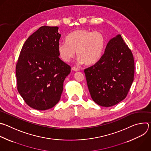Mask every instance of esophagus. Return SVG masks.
Wrapping results in <instances>:
<instances>
[{
  "mask_svg": "<svg viewBox=\"0 0 151 151\" xmlns=\"http://www.w3.org/2000/svg\"><path fill=\"white\" fill-rule=\"evenodd\" d=\"M72 70L75 71V72H77V71L79 70V69H78V68H76V67H75V66L72 67Z\"/></svg>",
  "mask_w": 151,
  "mask_h": 151,
  "instance_id": "obj_1",
  "label": "esophagus"
}]
</instances>
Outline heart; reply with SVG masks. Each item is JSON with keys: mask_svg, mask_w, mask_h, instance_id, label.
Returning <instances> with one entry per match:
<instances>
[{"mask_svg": "<svg viewBox=\"0 0 151 151\" xmlns=\"http://www.w3.org/2000/svg\"><path fill=\"white\" fill-rule=\"evenodd\" d=\"M105 45L106 38L102 32L79 29L69 34L66 41L59 42L58 51L65 62L73 58L76 51L79 63L91 65L101 58Z\"/></svg>", "mask_w": 151, "mask_h": 151, "instance_id": "1", "label": "heart"}]
</instances>
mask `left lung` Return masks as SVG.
Returning a JSON list of instances; mask_svg holds the SVG:
<instances>
[{"label": "left lung", "instance_id": "left-lung-1", "mask_svg": "<svg viewBox=\"0 0 151 151\" xmlns=\"http://www.w3.org/2000/svg\"><path fill=\"white\" fill-rule=\"evenodd\" d=\"M84 72L91 96L97 104L111 107L126 97L133 81L134 63L121 35L109 41L101 58Z\"/></svg>", "mask_w": 151, "mask_h": 151}]
</instances>
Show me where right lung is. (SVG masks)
<instances>
[{
	"label": "right lung",
	"instance_id": "right-lung-1",
	"mask_svg": "<svg viewBox=\"0 0 151 151\" xmlns=\"http://www.w3.org/2000/svg\"><path fill=\"white\" fill-rule=\"evenodd\" d=\"M58 27H41L24 44L16 66L18 91L30 107L45 110L59 101L71 68L59 58Z\"/></svg>",
	"mask_w": 151,
	"mask_h": 151
}]
</instances>
